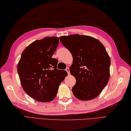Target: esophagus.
<instances>
[{"instance_id":"esophagus-1","label":"esophagus","mask_w":131,"mask_h":131,"mask_svg":"<svg viewBox=\"0 0 131 131\" xmlns=\"http://www.w3.org/2000/svg\"><path fill=\"white\" fill-rule=\"evenodd\" d=\"M66 70L67 71V72L68 73V74H70V71H69V68H67L66 69Z\"/></svg>"}]
</instances>
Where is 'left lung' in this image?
<instances>
[{
    "label": "left lung",
    "mask_w": 131,
    "mask_h": 131,
    "mask_svg": "<svg viewBox=\"0 0 131 131\" xmlns=\"http://www.w3.org/2000/svg\"><path fill=\"white\" fill-rule=\"evenodd\" d=\"M60 40L73 57L70 72L76 79L72 88L74 95L83 101L96 97L110 76L111 60L105 47L97 39L86 35L63 36Z\"/></svg>",
    "instance_id": "left-lung-1"
}]
</instances>
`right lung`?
I'll return each instance as SVG.
<instances>
[{"mask_svg": "<svg viewBox=\"0 0 131 131\" xmlns=\"http://www.w3.org/2000/svg\"><path fill=\"white\" fill-rule=\"evenodd\" d=\"M58 43L57 37L35 40L23 51L18 64L23 89L38 101L53 100L60 84L68 75L66 70L57 69L58 61L52 58Z\"/></svg>", "mask_w": 131, "mask_h": 131, "instance_id": "add662e5", "label": "right lung"}]
</instances>
